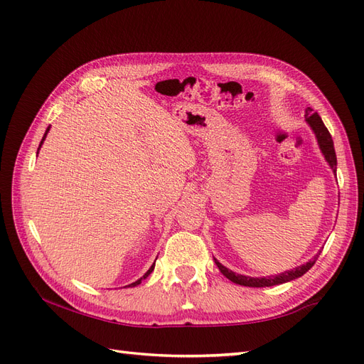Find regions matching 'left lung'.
Masks as SVG:
<instances>
[{
  "mask_svg": "<svg viewBox=\"0 0 364 364\" xmlns=\"http://www.w3.org/2000/svg\"><path fill=\"white\" fill-rule=\"evenodd\" d=\"M305 121L308 123V126L311 127V130L314 132L318 149H321L322 155L325 156L328 165L331 167L333 173L336 174V171H337V158H336V150H334V142H333L331 134H329L328 129L325 127L322 118L318 117V114L314 112L311 107L305 109ZM321 252L322 250H318L310 261H306L305 264H302V266H297V267L284 272V273L272 274V277H262V278H252V277H245V274H238L230 269L225 267L223 264L218 262L215 258H214V261L217 264V267L220 269V272H222L229 281H232V282L240 284V285H245V287H272V285H279V284L289 282V281H293L296 278L302 277V274H305L308 270H310L314 266V262L317 261L318 255H321Z\"/></svg>",
  "mask_w": 364,
  "mask_h": 364,
  "instance_id": "obj_1",
  "label": "left lung"
}]
</instances>
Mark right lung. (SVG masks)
I'll return each instance as SVG.
<instances>
[{"instance_id":"add662e5","label":"right lung","mask_w":364,"mask_h":364,"mask_svg":"<svg viewBox=\"0 0 364 364\" xmlns=\"http://www.w3.org/2000/svg\"><path fill=\"white\" fill-rule=\"evenodd\" d=\"M48 130H50V127H48V129L46 130V134H43V136H42V141H41V144H39V149L42 147V144H43V141H46V138H47V134H48ZM39 149H38V153H39ZM153 270H155V262H153V264H151V267H150V269H149V270L146 272V274H144V277H142V278H139V279H138V281H135V282H132V284L126 285V287H136V285H138V284H141V281H142V279H146V278L149 277V274H150V273H151Z\"/></svg>"}]
</instances>
